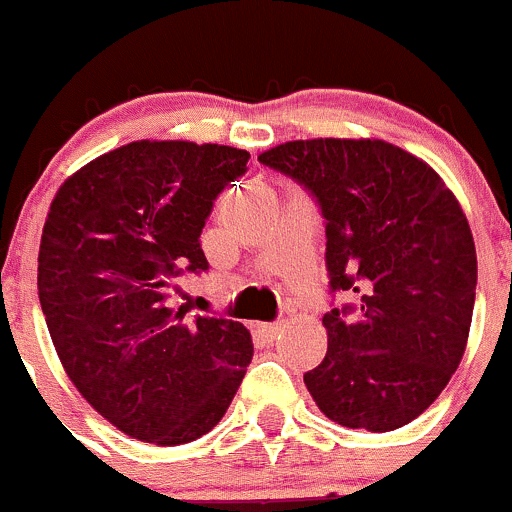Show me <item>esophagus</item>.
I'll return each instance as SVG.
<instances>
[{"label": "esophagus", "mask_w": 512, "mask_h": 512, "mask_svg": "<svg viewBox=\"0 0 512 512\" xmlns=\"http://www.w3.org/2000/svg\"><path fill=\"white\" fill-rule=\"evenodd\" d=\"M258 331L263 333V336L266 338H276V336H281V331H283V321H276V323H263L261 328H258Z\"/></svg>", "instance_id": "34e87169"}]
</instances>
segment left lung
Segmentation results:
<instances>
[{"label": "left lung", "mask_w": 512, "mask_h": 512, "mask_svg": "<svg viewBox=\"0 0 512 512\" xmlns=\"http://www.w3.org/2000/svg\"><path fill=\"white\" fill-rule=\"evenodd\" d=\"M316 196L333 291L358 306L323 316L328 351L303 376L326 418L388 433L416 421L468 346L478 258L463 206L438 171L383 139H298L261 151Z\"/></svg>", "instance_id": "obj_1"}]
</instances>
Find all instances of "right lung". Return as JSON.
I'll list each match as a JSON object with an SVG mask.
<instances>
[{"label":"right lung","mask_w":512,"mask_h":512,"mask_svg":"<svg viewBox=\"0 0 512 512\" xmlns=\"http://www.w3.org/2000/svg\"><path fill=\"white\" fill-rule=\"evenodd\" d=\"M249 151L141 139L96 156L54 196L39 244V303L84 401L121 433L181 445L209 433L254 356L229 318L169 306L184 268L206 271L201 229Z\"/></svg>","instance_id":"right-lung-1"}]
</instances>
